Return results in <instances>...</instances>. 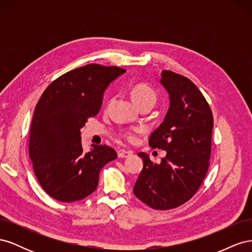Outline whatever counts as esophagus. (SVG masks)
<instances>
[{"label":"esophagus","mask_w":252,"mask_h":252,"mask_svg":"<svg viewBox=\"0 0 252 252\" xmlns=\"http://www.w3.org/2000/svg\"><path fill=\"white\" fill-rule=\"evenodd\" d=\"M132 155V151H126V150H120L119 154H118V157L120 158H128L130 157Z\"/></svg>","instance_id":"esophagus-1"}]
</instances>
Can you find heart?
<instances>
[{
  "mask_svg": "<svg viewBox=\"0 0 252 252\" xmlns=\"http://www.w3.org/2000/svg\"><path fill=\"white\" fill-rule=\"evenodd\" d=\"M131 97L136 105L142 104H151L155 105L157 101V94L156 91L146 84H136L131 88ZM142 132L141 128H134L131 132L127 134L129 141L135 140V134Z\"/></svg>",
  "mask_w": 252,
  "mask_h": 252,
  "instance_id": "heart-1",
  "label": "heart"
}]
</instances>
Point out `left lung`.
<instances>
[{
	"mask_svg": "<svg viewBox=\"0 0 252 252\" xmlns=\"http://www.w3.org/2000/svg\"><path fill=\"white\" fill-rule=\"evenodd\" d=\"M159 83L170 104L163 123L151 133L149 146L166 150V157L154 164L148 155L140 152L144 165L133 193L149 207L167 210L191 199L206 177L213 117L206 98L189 79L163 70Z\"/></svg>",
	"mask_w": 252,
	"mask_h": 252,
	"instance_id": "left-lung-1",
	"label": "left lung"
}]
</instances>
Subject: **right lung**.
Wrapping results in <instances>:
<instances>
[{"label":"right lung","mask_w":252,"mask_h":252,"mask_svg":"<svg viewBox=\"0 0 252 252\" xmlns=\"http://www.w3.org/2000/svg\"><path fill=\"white\" fill-rule=\"evenodd\" d=\"M125 69L88 64L61 75L45 89L30 127L29 157L40 185L53 199H85L98 184L103 167L117 158L106 145L84 152L81 128L101 109L109 84Z\"/></svg>","instance_id":"right-lung-1"}]
</instances>
